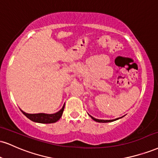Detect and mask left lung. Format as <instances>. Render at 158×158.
Instances as JSON below:
<instances>
[{"label": "left lung", "instance_id": "obj_1", "mask_svg": "<svg viewBox=\"0 0 158 158\" xmlns=\"http://www.w3.org/2000/svg\"><path fill=\"white\" fill-rule=\"evenodd\" d=\"M88 115H89V114H88ZM90 115V117L91 118L93 119V120L95 121H96V122H99V123H107V122H112V121H116V120H118V119H120V118H123V116H124V115H123V116H122V117L118 118H115V119H112V120H102V119H97V118H95L94 117L91 116L90 115Z\"/></svg>", "mask_w": 158, "mask_h": 158}]
</instances>
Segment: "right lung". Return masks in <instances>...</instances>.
<instances>
[{"label": "right lung", "instance_id": "add662e5", "mask_svg": "<svg viewBox=\"0 0 158 158\" xmlns=\"http://www.w3.org/2000/svg\"><path fill=\"white\" fill-rule=\"evenodd\" d=\"M64 108V104L62 109L56 112V113L53 114H47V113H36V114H29L25 113L24 111L21 112L28 118V119L34 121V122L40 123H55L60 120V118L62 117V113H63Z\"/></svg>", "mask_w": 158, "mask_h": 158}]
</instances>
